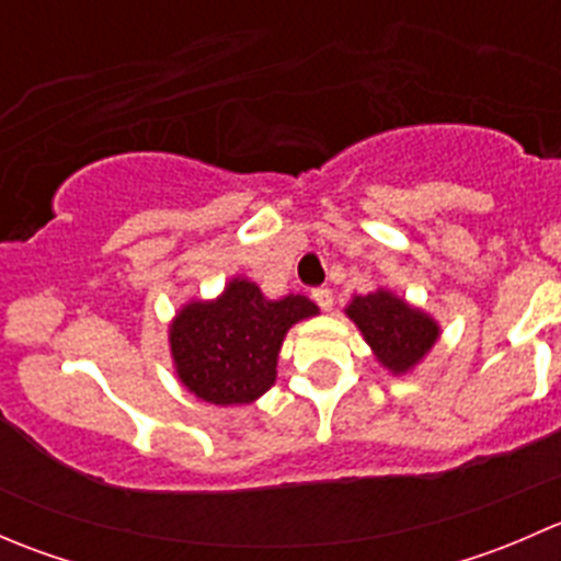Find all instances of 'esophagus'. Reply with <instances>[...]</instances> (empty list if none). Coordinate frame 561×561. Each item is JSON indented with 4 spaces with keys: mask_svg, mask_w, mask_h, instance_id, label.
Returning a JSON list of instances; mask_svg holds the SVG:
<instances>
[{
    "mask_svg": "<svg viewBox=\"0 0 561 561\" xmlns=\"http://www.w3.org/2000/svg\"><path fill=\"white\" fill-rule=\"evenodd\" d=\"M312 298H314L317 307L322 309V312H328V309L333 307V293L328 290V287H314V290H312Z\"/></svg>",
    "mask_w": 561,
    "mask_h": 561,
    "instance_id": "obj_1",
    "label": "esophagus"
}]
</instances>
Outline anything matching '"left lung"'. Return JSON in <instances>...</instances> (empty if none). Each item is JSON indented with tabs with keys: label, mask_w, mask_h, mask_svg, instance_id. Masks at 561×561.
Listing matches in <instances>:
<instances>
[{
	"label": "left lung",
	"mask_w": 561,
	"mask_h": 561,
	"mask_svg": "<svg viewBox=\"0 0 561 561\" xmlns=\"http://www.w3.org/2000/svg\"><path fill=\"white\" fill-rule=\"evenodd\" d=\"M347 314L360 328L380 364L388 366L393 375L412 369L439 336V328L432 317L407 307L401 298L386 290L355 296Z\"/></svg>",
	"instance_id": "1"
}]
</instances>
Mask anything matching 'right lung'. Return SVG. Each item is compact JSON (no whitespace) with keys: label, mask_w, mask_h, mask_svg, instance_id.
I'll list each match as a JSON object with an SVG mask.
<instances>
[{"label":"right lung","mask_w":561,"mask_h":561,"mask_svg":"<svg viewBox=\"0 0 561 561\" xmlns=\"http://www.w3.org/2000/svg\"><path fill=\"white\" fill-rule=\"evenodd\" d=\"M317 314L304 296L265 301L257 285L233 279L214 304H190L171 325L181 382L211 404H249L274 386L276 355L293 322Z\"/></svg>","instance_id":"1"}]
</instances>
